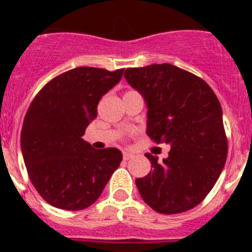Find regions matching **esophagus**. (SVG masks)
<instances>
[{"instance_id":"obj_1","label":"esophagus","mask_w":252,"mask_h":252,"mask_svg":"<svg viewBox=\"0 0 252 252\" xmlns=\"http://www.w3.org/2000/svg\"><path fill=\"white\" fill-rule=\"evenodd\" d=\"M132 157H133V155H132V154H130V153H124V155H122V158H124L125 161H126V160H130Z\"/></svg>"}]
</instances>
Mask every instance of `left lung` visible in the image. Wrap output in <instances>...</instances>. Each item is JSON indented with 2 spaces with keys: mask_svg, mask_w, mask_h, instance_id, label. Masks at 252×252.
I'll list each match as a JSON object with an SVG mask.
<instances>
[{
  "mask_svg": "<svg viewBox=\"0 0 252 252\" xmlns=\"http://www.w3.org/2000/svg\"><path fill=\"white\" fill-rule=\"evenodd\" d=\"M124 75L148 104V136L170 145L161 162L145 154L153 170L136 179L140 195L162 215L194 208L211 192L227 159L217 95L202 78L168 63L127 68Z\"/></svg>",
  "mask_w": 252,
  "mask_h": 252,
  "instance_id": "8db88e82",
  "label": "left lung"
}]
</instances>
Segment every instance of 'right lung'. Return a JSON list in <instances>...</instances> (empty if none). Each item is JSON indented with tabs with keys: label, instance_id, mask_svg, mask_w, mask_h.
<instances>
[{
	"label": "right lung",
	"instance_id": "1",
	"mask_svg": "<svg viewBox=\"0 0 252 252\" xmlns=\"http://www.w3.org/2000/svg\"><path fill=\"white\" fill-rule=\"evenodd\" d=\"M122 73L70 69L48 82L31 102L21 130L22 157L31 183L51 206L65 211L90 207L120 166L119 149L95 150L82 136Z\"/></svg>",
	"mask_w": 252,
	"mask_h": 252
}]
</instances>
